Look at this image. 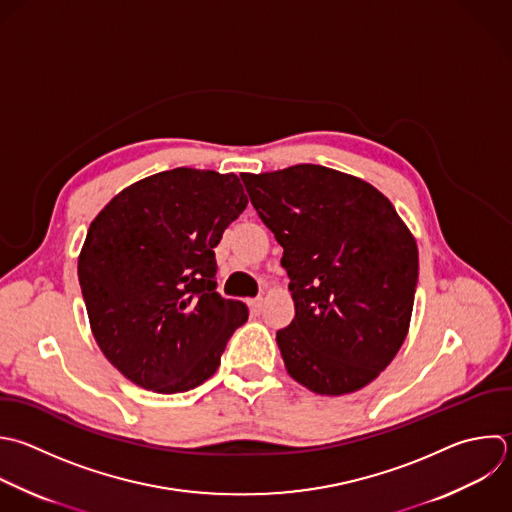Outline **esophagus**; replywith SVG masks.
<instances>
[{
	"label": "esophagus",
	"instance_id": "34e87169",
	"mask_svg": "<svg viewBox=\"0 0 512 512\" xmlns=\"http://www.w3.org/2000/svg\"><path fill=\"white\" fill-rule=\"evenodd\" d=\"M248 306H250V310H252L254 314H260V312H262V306H264V298H262V296L252 298V300L248 302Z\"/></svg>",
	"mask_w": 512,
	"mask_h": 512
}]
</instances>
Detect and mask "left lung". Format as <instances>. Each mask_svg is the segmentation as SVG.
<instances>
[{
  "mask_svg": "<svg viewBox=\"0 0 512 512\" xmlns=\"http://www.w3.org/2000/svg\"><path fill=\"white\" fill-rule=\"evenodd\" d=\"M252 206L284 248L296 316L276 332L286 372L340 396L396 356L418 280V248L392 202L362 178L316 164L242 174Z\"/></svg>",
  "mask_w": 512,
  "mask_h": 512,
  "instance_id": "1",
  "label": "left lung"
}]
</instances>
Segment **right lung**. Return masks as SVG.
I'll return each instance as SVG.
<instances>
[{"label": "right lung", "instance_id": "right-lung-1", "mask_svg": "<svg viewBox=\"0 0 512 512\" xmlns=\"http://www.w3.org/2000/svg\"><path fill=\"white\" fill-rule=\"evenodd\" d=\"M246 206L236 174L174 168L124 188L92 220L78 258L90 328L134 384L176 394L218 370L248 310L216 292L214 248Z\"/></svg>", "mask_w": 512, "mask_h": 512}]
</instances>
